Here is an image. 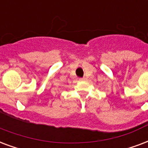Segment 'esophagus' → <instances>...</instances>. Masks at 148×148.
<instances>
[{
  "mask_svg": "<svg viewBox=\"0 0 148 148\" xmlns=\"http://www.w3.org/2000/svg\"><path fill=\"white\" fill-rule=\"evenodd\" d=\"M79 79V81H84V80H86V77H80V78H78Z\"/></svg>",
  "mask_w": 148,
  "mask_h": 148,
  "instance_id": "1",
  "label": "esophagus"
}]
</instances>
